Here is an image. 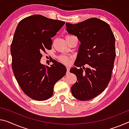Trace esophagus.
Wrapping results in <instances>:
<instances>
[{
  "label": "esophagus",
  "mask_w": 129,
  "mask_h": 129,
  "mask_svg": "<svg viewBox=\"0 0 129 129\" xmlns=\"http://www.w3.org/2000/svg\"><path fill=\"white\" fill-rule=\"evenodd\" d=\"M67 74H68V73H69V67L67 66Z\"/></svg>",
  "instance_id": "34e87169"
}]
</instances>
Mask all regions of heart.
<instances>
[{
  "mask_svg": "<svg viewBox=\"0 0 129 129\" xmlns=\"http://www.w3.org/2000/svg\"><path fill=\"white\" fill-rule=\"evenodd\" d=\"M72 36H69L68 35L67 36L66 38L70 37ZM58 59L61 62L65 63V64H68V63L69 62V57L67 56H65V55H60L58 57Z\"/></svg>",
  "mask_w": 129,
  "mask_h": 129,
  "instance_id": "1",
  "label": "heart"
}]
</instances>
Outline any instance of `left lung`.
I'll use <instances>...</instances> for the list:
<instances>
[{
    "instance_id": "1",
    "label": "left lung",
    "mask_w": 129,
    "mask_h": 129,
    "mask_svg": "<svg viewBox=\"0 0 129 129\" xmlns=\"http://www.w3.org/2000/svg\"><path fill=\"white\" fill-rule=\"evenodd\" d=\"M66 26L67 31L81 42L74 64L80 68L70 70L77 77L71 91L80 101H88L105 91L111 80L116 56L115 37L109 24L96 18L75 24L67 23Z\"/></svg>"
}]
</instances>
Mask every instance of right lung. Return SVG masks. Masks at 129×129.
Returning a JSON list of instances; mask_svg holds the SVG:
<instances>
[{
    "label": "right lung",
    "instance_id": "right-lung-1",
    "mask_svg": "<svg viewBox=\"0 0 129 129\" xmlns=\"http://www.w3.org/2000/svg\"><path fill=\"white\" fill-rule=\"evenodd\" d=\"M65 22L34 15L20 20L11 45L12 68L23 92L31 99L45 101L53 94L54 85L64 76L66 67L54 60L50 67L41 64L42 53L52 49L51 38Z\"/></svg>",
    "mask_w": 129,
    "mask_h": 129
}]
</instances>
